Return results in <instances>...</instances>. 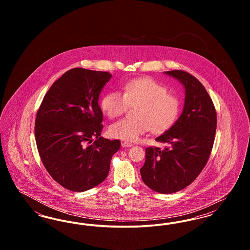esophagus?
Instances as JSON below:
<instances>
[{"label":"esophagus","instance_id":"esophagus-1","mask_svg":"<svg viewBox=\"0 0 250 250\" xmlns=\"http://www.w3.org/2000/svg\"><path fill=\"white\" fill-rule=\"evenodd\" d=\"M131 146H133V144L132 143H122V147H124V148H125V147H131Z\"/></svg>","mask_w":250,"mask_h":250}]
</instances>
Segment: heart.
Returning <instances> with one entry per match:
<instances>
[{
	"label": "heart",
	"instance_id": "1",
	"mask_svg": "<svg viewBox=\"0 0 250 250\" xmlns=\"http://www.w3.org/2000/svg\"><path fill=\"white\" fill-rule=\"evenodd\" d=\"M119 91L108 93L102 100V109L109 118L125 113L130 106H138L137 119L119 120L113 123L108 133L112 138L125 142H137L141 136L151 129L160 134L168 129L180 110V102L174 95H168L166 87L152 79L133 80Z\"/></svg>",
	"mask_w": 250,
	"mask_h": 250
}]
</instances>
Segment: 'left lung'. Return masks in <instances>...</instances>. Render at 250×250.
Here are the masks:
<instances>
[{"instance_id":"left-lung-1","label":"left lung","mask_w":250,"mask_h":250,"mask_svg":"<svg viewBox=\"0 0 250 250\" xmlns=\"http://www.w3.org/2000/svg\"><path fill=\"white\" fill-rule=\"evenodd\" d=\"M164 74L184 86V107L176 122L155 139L167 147L146 148L140 171L152 190L170 194L189 186L206 165L214 145L216 112L210 95L194 76L182 70Z\"/></svg>"}]
</instances>
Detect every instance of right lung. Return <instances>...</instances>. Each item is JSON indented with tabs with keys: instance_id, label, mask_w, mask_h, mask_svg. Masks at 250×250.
Returning <instances> with one entry per match:
<instances>
[{
	"instance_id": "obj_1",
	"label": "right lung",
	"mask_w": 250,
	"mask_h": 250,
	"mask_svg": "<svg viewBox=\"0 0 250 250\" xmlns=\"http://www.w3.org/2000/svg\"><path fill=\"white\" fill-rule=\"evenodd\" d=\"M108 72L73 68L48 89L36 115V145L50 176L68 190H89L107 178L121 143L101 137L99 95Z\"/></svg>"
}]
</instances>
